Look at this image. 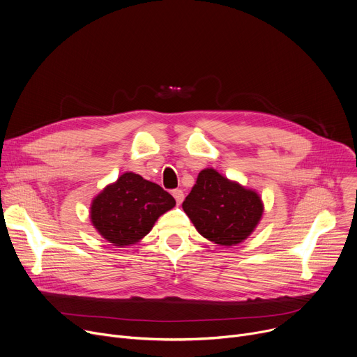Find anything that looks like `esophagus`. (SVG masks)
Listing matches in <instances>:
<instances>
[{
  "label": "esophagus",
  "mask_w": 357,
  "mask_h": 357,
  "mask_svg": "<svg viewBox=\"0 0 357 357\" xmlns=\"http://www.w3.org/2000/svg\"><path fill=\"white\" fill-rule=\"evenodd\" d=\"M172 195H174V198H175V201H176V204L178 205H181L182 204V201H183V192L181 191V189H175V191L172 192Z\"/></svg>",
  "instance_id": "obj_1"
}]
</instances>
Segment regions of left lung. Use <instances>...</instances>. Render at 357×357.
I'll use <instances>...</instances> for the list:
<instances>
[{
    "instance_id": "left-lung-1",
    "label": "left lung",
    "mask_w": 357,
    "mask_h": 357,
    "mask_svg": "<svg viewBox=\"0 0 357 357\" xmlns=\"http://www.w3.org/2000/svg\"><path fill=\"white\" fill-rule=\"evenodd\" d=\"M182 208L198 232L220 245L244 241L263 215L259 197L213 169L199 172Z\"/></svg>"
}]
</instances>
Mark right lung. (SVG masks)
<instances>
[{"instance_id":"right-lung-1","label":"right lung","mask_w":357,"mask_h":357,"mask_svg":"<svg viewBox=\"0 0 357 357\" xmlns=\"http://www.w3.org/2000/svg\"><path fill=\"white\" fill-rule=\"evenodd\" d=\"M175 204L174 197L158 183L126 172L94 198L90 218L103 238L123 247L144 238Z\"/></svg>"}]
</instances>
